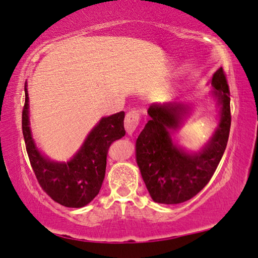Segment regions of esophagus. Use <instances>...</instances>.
I'll return each mask as SVG.
<instances>
[{
    "label": "esophagus",
    "mask_w": 258,
    "mask_h": 258,
    "mask_svg": "<svg viewBox=\"0 0 258 258\" xmlns=\"http://www.w3.org/2000/svg\"><path fill=\"white\" fill-rule=\"evenodd\" d=\"M139 121H140V113L137 110H131L130 112L126 113L125 117V130L128 136H132L134 131L137 130Z\"/></svg>",
    "instance_id": "34e87169"
}]
</instances>
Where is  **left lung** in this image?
Listing matches in <instances>:
<instances>
[{"instance_id": "left-lung-1", "label": "left lung", "mask_w": 258, "mask_h": 258, "mask_svg": "<svg viewBox=\"0 0 258 258\" xmlns=\"http://www.w3.org/2000/svg\"><path fill=\"white\" fill-rule=\"evenodd\" d=\"M212 95L217 100L219 122L210 140L193 153L175 145L171 134L182 126L190 105L182 102L153 103L150 120L137 139L136 156L151 199L157 203L188 201L210 181L226 148L231 127L230 89L220 68L214 73Z\"/></svg>"}]
</instances>
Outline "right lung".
Returning a JSON list of instances; mask_svg holds the SVG:
<instances>
[{
    "label": "right lung",
    "mask_w": 258,
    "mask_h": 258,
    "mask_svg": "<svg viewBox=\"0 0 258 258\" xmlns=\"http://www.w3.org/2000/svg\"><path fill=\"white\" fill-rule=\"evenodd\" d=\"M28 93L25 84L23 109V136L32 169L42 189L55 202L68 208H81L99 194L104 180L108 149L125 136V112L101 118L85 139L83 146L68 162L49 159L35 146L30 128Z\"/></svg>",
    "instance_id": "obj_1"
}]
</instances>
